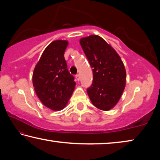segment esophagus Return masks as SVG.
<instances>
[{
  "mask_svg": "<svg viewBox=\"0 0 160 160\" xmlns=\"http://www.w3.org/2000/svg\"><path fill=\"white\" fill-rule=\"evenodd\" d=\"M75 78H76V80L79 81V80H80V75H75Z\"/></svg>",
  "mask_w": 160,
  "mask_h": 160,
  "instance_id": "1",
  "label": "esophagus"
}]
</instances>
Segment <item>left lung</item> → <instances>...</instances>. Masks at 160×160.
<instances>
[{
	"label": "left lung",
	"mask_w": 160,
	"mask_h": 160,
	"mask_svg": "<svg viewBox=\"0 0 160 160\" xmlns=\"http://www.w3.org/2000/svg\"><path fill=\"white\" fill-rule=\"evenodd\" d=\"M80 44L93 70V82L88 94L94 107L109 111L125 89L126 71L120 56L98 35L82 37Z\"/></svg>",
	"instance_id": "8db88e82"
}]
</instances>
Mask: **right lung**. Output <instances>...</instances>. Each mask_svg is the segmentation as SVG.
Here are the masks:
<instances>
[{
	"instance_id": "add662e5",
	"label": "right lung",
	"mask_w": 160,
	"mask_h": 160,
	"mask_svg": "<svg viewBox=\"0 0 160 160\" xmlns=\"http://www.w3.org/2000/svg\"><path fill=\"white\" fill-rule=\"evenodd\" d=\"M67 40H55L45 48L34 69L32 83L37 97L45 107L61 111L67 106L75 87L64 58Z\"/></svg>"
}]
</instances>
